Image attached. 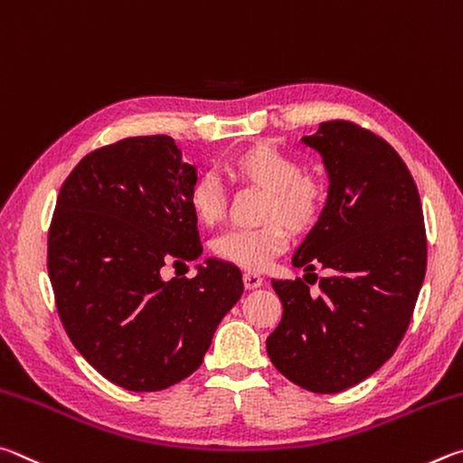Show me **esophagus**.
I'll use <instances>...</instances> for the list:
<instances>
[{
  "label": "esophagus",
  "instance_id": "1",
  "mask_svg": "<svg viewBox=\"0 0 463 463\" xmlns=\"http://www.w3.org/2000/svg\"><path fill=\"white\" fill-rule=\"evenodd\" d=\"M262 282H264V279L260 277V274H254V272L244 274V285H246L248 290H254L258 287H262Z\"/></svg>",
  "mask_w": 463,
  "mask_h": 463
}]
</instances>
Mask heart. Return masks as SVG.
Here are the masks:
<instances>
[{"instance_id":"heart-1","label":"heart","mask_w":463,"mask_h":463,"mask_svg":"<svg viewBox=\"0 0 463 463\" xmlns=\"http://www.w3.org/2000/svg\"><path fill=\"white\" fill-rule=\"evenodd\" d=\"M232 183L264 191L256 230H232L213 241V254L244 270H264L297 238L317 230L329 205V184L323 176L303 173L301 162L277 146L258 142L238 150L225 162ZM189 207L199 223L213 227L227 207L225 189L215 176L201 175L189 189Z\"/></svg>"}]
</instances>
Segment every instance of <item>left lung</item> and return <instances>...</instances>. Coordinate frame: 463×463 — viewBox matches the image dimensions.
Listing matches in <instances>:
<instances>
[{
  "label": "left lung",
  "mask_w": 463,
  "mask_h": 463,
  "mask_svg": "<svg viewBox=\"0 0 463 463\" xmlns=\"http://www.w3.org/2000/svg\"><path fill=\"white\" fill-rule=\"evenodd\" d=\"M303 142L323 156L329 205L293 264L307 277L317 266L331 277L319 280V295L301 279L272 280L282 319L266 350L290 383L334 394L374 374L407 334L427 236L417 184L384 137L331 119Z\"/></svg>",
  "instance_id": "left-lung-1"
}]
</instances>
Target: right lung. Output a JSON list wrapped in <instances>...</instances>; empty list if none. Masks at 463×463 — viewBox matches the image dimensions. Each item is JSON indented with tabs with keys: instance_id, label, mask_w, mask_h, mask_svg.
Wrapping results in <instances>:
<instances>
[{
	"instance_id": "obj_1",
	"label": "right lung",
	"mask_w": 463,
	"mask_h": 463,
	"mask_svg": "<svg viewBox=\"0 0 463 463\" xmlns=\"http://www.w3.org/2000/svg\"><path fill=\"white\" fill-rule=\"evenodd\" d=\"M194 178L173 137L136 136L89 152L56 199L48 277L59 317L80 355L126 391L191 376L244 293L238 266L213 258L193 279L160 277L203 252Z\"/></svg>"
}]
</instances>
